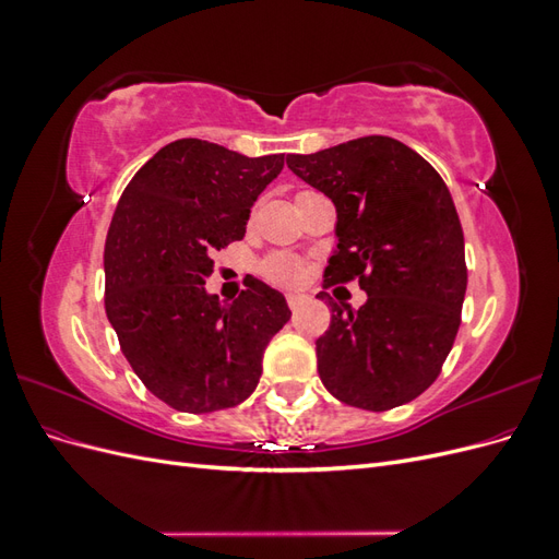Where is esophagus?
Instances as JSON below:
<instances>
[{"instance_id": "esophagus-1", "label": "esophagus", "mask_w": 559, "mask_h": 559, "mask_svg": "<svg viewBox=\"0 0 559 559\" xmlns=\"http://www.w3.org/2000/svg\"><path fill=\"white\" fill-rule=\"evenodd\" d=\"M306 300H308V296H306V294H289V296H286V302H289V308H292V310H298Z\"/></svg>"}]
</instances>
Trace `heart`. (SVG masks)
I'll return each mask as SVG.
<instances>
[{
    "instance_id": "heart-1",
    "label": "heart",
    "mask_w": 559,
    "mask_h": 559,
    "mask_svg": "<svg viewBox=\"0 0 559 559\" xmlns=\"http://www.w3.org/2000/svg\"><path fill=\"white\" fill-rule=\"evenodd\" d=\"M263 275L275 282V284H284V286H292L298 284L302 277V265L298 259L289 257V253H275V257H270L263 263Z\"/></svg>"
}]
</instances>
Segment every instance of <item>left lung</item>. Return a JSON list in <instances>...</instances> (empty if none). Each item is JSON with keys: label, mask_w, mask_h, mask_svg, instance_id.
Masks as SVG:
<instances>
[{"label": "left lung", "mask_w": 559, "mask_h": 559, "mask_svg": "<svg viewBox=\"0 0 559 559\" xmlns=\"http://www.w3.org/2000/svg\"><path fill=\"white\" fill-rule=\"evenodd\" d=\"M286 165L335 205L337 247L324 277H357L368 296L359 310L329 298L321 382L337 401L376 413L417 399L441 373L466 294L464 233L445 181L382 134L292 154Z\"/></svg>", "instance_id": "1"}]
</instances>
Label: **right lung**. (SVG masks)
I'll return each mask as SVG.
<instances>
[{
    "label": "right lung",
    "mask_w": 559,
    "mask_h": 559,
    "mask_svg": "<svg viewBox=\"0 0 559 559\" xmlns=\"http://www.w3.org/2000/svg\"><path fill=\"white\" fill-rule=\"evenodd\" d=\"M284 154L249 158L205 140L163 146L130 179L105 245V308L138 378L181 413L242 403L292 310L251 280L233 302L207 294L212 253L242 240Z\"/></svg>",
    "instance_id": "1"
}]
</instances>
